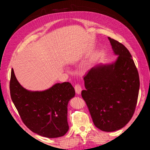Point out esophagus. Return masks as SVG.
<instances>
[{
  "instance_id": "1",
  "label": "esophagus",
  "mask_w": 150,
  "mask_h": 150,
  "mask_svg": "<svg viewBox=\"0 0 150 150\" xmlns=\"http://www.w3.org/2000/svg\"><path fill=\"white\" fill-rule=\"evenodd\" d=\"M75 91H76V93L78 94H80L81 93V91H82V88H81V86H80V84H76L75 85V87H74Z\"/></svg>"
}]
</instances>
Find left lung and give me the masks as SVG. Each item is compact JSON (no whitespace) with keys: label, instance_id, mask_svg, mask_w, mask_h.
<instances>
[{"label":"left lung","instance_id":"obj_1","mask_svg":"<svg viewBox=\"0 0 150 150\" xmlns=\"http://www.w3.org/2000/svg\"><path fill=\"white\" fill-rule=\"evenodd\" d=\"M118 57L110 64L91 68L84 78L82 97L94 125L101 131L119 130L132 117L137 106L139 79L130 52L123 44L108 37Z\"/></svg>","mask_w":150,"mask_h":150}]
</instances>
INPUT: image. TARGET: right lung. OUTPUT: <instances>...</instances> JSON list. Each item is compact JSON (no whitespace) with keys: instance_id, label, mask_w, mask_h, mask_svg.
I'll return each mask as SVG.
<instances>
[{"instance_id":"right-lung-1","label":"right lung","mask_w":150,"mask_h":150,"mask_svg":"<svg viewBox=\"0 0 150 150\" xmlns=\"http://www.w3.org/2000/svg\"><path fill=\"white\" fill-rule=\"evenodd\" d=\"M10 93L22 121L33 132L54 138L62 137L69 130L67 105L75 96L74 88L69 82L33 91L22 87L12 69Z\"/></svg>"}]
</instances>
